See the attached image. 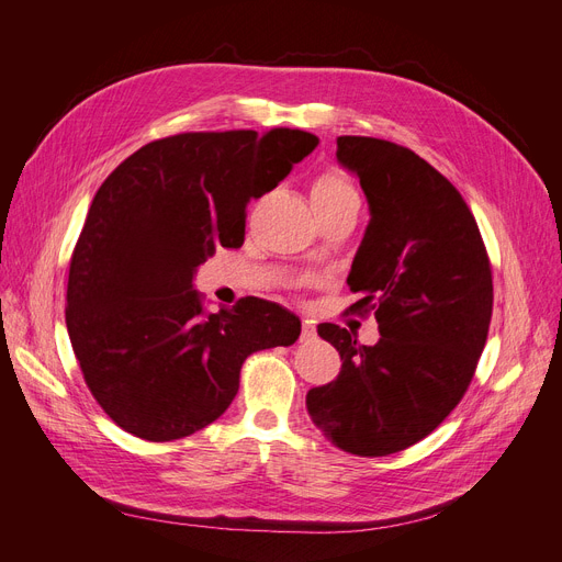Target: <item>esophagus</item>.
<instances>
[{
	"mask_svg": "<svg viewBox=\"0 0 562 562\" xmlns=\"http://www.w3.org/2000/svg\"><path fill=\"white\" fill-rule=\"evenodd\" d=\"M314 335H316L314 326H310V323H302V333H300L302 342H307V339H314Z\"/></svg>",
	"mask_w": 562,
	"mask_h": 562,
	"instance_id": "esophagus-1",
	"label": "esophagus"
}]
</instances>
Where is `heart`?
I'll return each instance as SVG.
<instances>
[{
	"instance_id": "obj_1",
	"label": "heart",
	"mask_w": 562,
	"mask_h": 562,
	"mask_svg": "<svg viewBox=\"0 0 562 562\" xmlns=\"http://www.w3.org/2000/svg\"><path fill=\"white\" fill-rule=\"evenodd\" d=\"M312 201L316 211H330L342 206H361V196L351 180L337 171L316 176L312 184Z\"/></svg>"
}]
</instances>
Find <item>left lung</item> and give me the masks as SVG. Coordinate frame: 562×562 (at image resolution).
<instances>
[{
    "label": "left lung",
    "mask_w": 562,
    "mask_h": 562,
    "mask_svg": "<svg viewBox=\"0 0 562 562\" xmlns=\"http://www.w3.org/2000/svg\"><path fill=\"white\" fill-rule=\"evenodd\" d=\"M337 161L370 206L349 312L375 314L382 337L366 347L321 323L342 370L310 391L307 411L339 450L386 457L429 436L467 394L490 328L492 267L462 194L413 149L339 135Z\"/></svg>",
    "instance_id": "left-lung-1"
}]
</instances>
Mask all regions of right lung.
Returning a JSON list of instances; mask_svg holds the SVG:
<instances>
[{
  "instance_id": "add662e5",
  "label": "right lung",
  "mask_w": 562,
  "mask_h": 562,
  "mask_svg": "<svg viewBox=\"0 0 562 562\" xmlns=\"http://www.w3.org/2000/svg\"><path fill=\"white\" fill-rule=\"evenodd\" d=\"M316 145L300 128L178 133L100 184L70 260L65 323L116 427L155 443L192 436L227 411L252 351L300 337V318L260 297L203 314L192 281L215 248L244 244L248 201Z\"/></svg>"
}]
</instances>
